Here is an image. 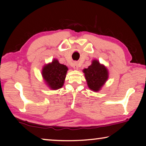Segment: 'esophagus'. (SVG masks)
Returning a JSON list of instances; mask_svg holds the SVG:
<instances>
[{
    "label": "esophagus",
    "instance_id": "esophagus-1",
    "mask_svg": "<svg viewBox=\"0 0 146 146\" xmlns=\"http://www.w3.org/2000/svg\"><path fill=\"white\" fill-rule=\"evenodd\" d=\"M73 68L75 69V70H78V68H79V66H78V62H74L73 64Z\"/></svg>",
    "mask_w": 146,
    "mask_h": 146
}]
</instances>
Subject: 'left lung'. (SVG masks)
<instances>
[{
  "label": "left lung",
  "mask_w": 146,
  "mask_h": 146,
  "mask_svg": "<svg viewBox=\"0 0 146 146\" xmlns=\"http://www.w3.org/2000/svg\"><path fill=\"white\" fill-rule=\"evenodd\" d=\"M89 88L94 91H100L108 78V71L97 60H93L88 68L83 70Z\"/></svg>",
  "instance_id": "8db88e82"
}]
</instances>
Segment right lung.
I'll list each match as a JSON object with an SVG mask.
<instances>
[{
  "instance_id": "obj_1",
  "label": "right lung",
  "mask_w": 146,
  "mask_h": 146,
  "mask_svg": "<svg viewBox=\"0 0 146 146\" xmlns=\"http://www.w3.org/2000/svg\"><path fill=\"white\" fill-rule=\"evenodd\" d=\"M68 70L66 66L58 62L54 59L52 62L44 66L42 75L49 88L56 90L62 87Z\"/></svg>"
}]
</instances>
